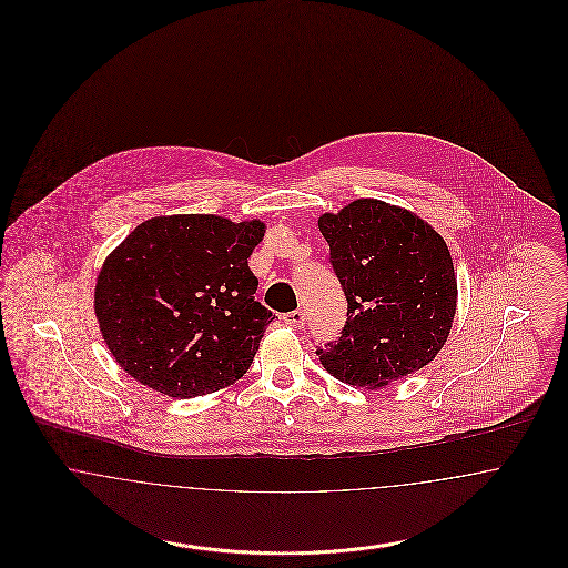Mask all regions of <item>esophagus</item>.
<instances>
[{"label": "esophagus", "instance_id": "esophagus-1", "mask_svg": "<svg viewBox=\"0 0 568 568\" xmlns=\"http://www.w3.org/2000/svg\"><path fill=\"white\" fill-rule=\"evenodd\" d=\"M283 322L300 329V327L304 325V313H302V311H290V313H285V315H283Z\"/></svg>", "mask_w": 568, "mask_h": 568}]
</instances>
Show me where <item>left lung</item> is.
Returning <instances> with one entry per match:
<instances>
[{
    "instance_id": "8db88e82",
    "label": "left lung",
    "mask_w": 568,
    "mask_h": 568,
    "mask_svg": "<svg viewBox=\"0 0 568 568\" xmlns=\"http://www.w3.org/2000/svg\"><path fill=\"white\" fill-rule=\"evenodd\" d=\"M320 230L347 297L341 336L317 349L325 371L377 389L433 362L458 300L440 234L419 216L371 197L320 216Z\"/></svg>"
}]
</instances>
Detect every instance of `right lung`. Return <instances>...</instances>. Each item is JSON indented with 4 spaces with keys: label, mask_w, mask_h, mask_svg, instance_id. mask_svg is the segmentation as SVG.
I'll return each mask as SVG.
<instances>
[{
    "label": "right lung",
    "mask_w": 568,
    "mask_h": 568,
    "mask_svg": "<svg viewBox=\"0 0 568 568\" xmlns=\"http://www.w3.org/2000/svg\"><path fill=\"white\" fill-rule=\"evenodd\" d=\"M264 223L215 215L155 216L104 262L95 315L128 375L172 398L227 387L248 371L271 311L248 268Z\"/></svg>",
    "instance_id": "1"
}]
</instances>
